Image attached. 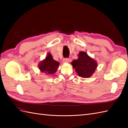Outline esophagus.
I'll return each mask as SVG.
<instances>
[{"mask_svg":"<svg viewBox=\"0 0 128 128\" xmlns=\"http://www.w3.org/2000/svg\"><path fill=\"white\" fill-rule=\"evenodd\" d=\"M69 61V58H64L63 60H62V62H65V63H67Z\"/></svg>","mask_w":128,"mask_h":128,"instance_id":"obj_1","label":"esophagus"}]
</instances>
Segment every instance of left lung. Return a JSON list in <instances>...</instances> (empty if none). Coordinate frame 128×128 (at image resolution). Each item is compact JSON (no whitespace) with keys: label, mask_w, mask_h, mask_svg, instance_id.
<instances>
[{"label":"left lung","mask_w":128,"mask_h":128,"mask_svg":"<svg viewBox=\"0 0 128 128\" xmlns=\"http://www.w3.org/2000/svg\"><path fill=\"white\" fill-rule=\"evenodd\" d=\"M73 68L79 76L83 78H90L97 68V62L90 56L86 52L81 51L78 58L71 62Z\"/></svg>","instance_id":"obj_1"}]
</instances>
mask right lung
Here are the masks:
<instances>
[{
	"label": "right lung",
	"instance_id": "obj_1",
	"mask_svg": "<svg viewBox=\"0 0 128 128\" xmlns=\"http://www.w3.org/2000/svg\"><path fill=\"white\" fill-rule=\"evenodd\" d=\"M59 62L53 58L50 53H48L46 58L38 63V69L46 74H54L59 68Z\"/></svg>",
	"mask_w": 128,
	"mask_h": 128
}]
</instances>
